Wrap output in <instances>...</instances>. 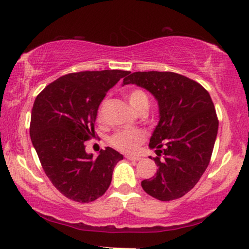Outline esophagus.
Returning <instances> with one entry per match:
<instances>
[{
	"label": "esophagus",
	"mask_w": 249,
	"mask_h": 249,
	"mask_svg": "<svg viewBox=\"0 0 249 249\" xmlns=\"http://www.w3.org/2000/svg\"><path fill=\"white\" fill-rule=\"evenodd\" d=\"M125 159L130 160V161H139V160H141L139 156H132V155H127L125 156Z\"/></svg>",
	"instance_id": "esophagus-1"
}]
</instances>
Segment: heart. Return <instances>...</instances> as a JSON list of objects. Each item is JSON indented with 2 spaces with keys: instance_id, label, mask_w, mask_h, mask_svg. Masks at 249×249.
I'll return each mask as SVG.
<instances>
[{
  "instance_id": "b5f03b06",
  "label": "heart",
  "mask_w": 249,
  "mask_h": 249,
  "mask_svg": "<svg viewBox=\"0 0 249 249\" xmlns=\"http://www.w3.org/2000/svg\"><path fill=\"white\" fill-rule=\"evenodd\" d=\"M125 97H127L128 103L135 111H146V108L148 107V96L142 89H139V88L130 89L125 95ZM97 118L98 120L102 119L101 110L98 111ZM144 139L145 134L141 129H125V130L115 132L110 138V144L118 151L132 153L138 148V146L144 142Z\"/></svg>"
}]
</instances>
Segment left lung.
Listing matches in <instances>:
<instances>
[{
	"label": "left lung",
	"mask_w": 249,
	"mask_h": 249,
	"mask_svg": "<svg viewBox=\"0 0 249 249\" xmlns=\"http://www.w3.org/2000/svg\"><path fill=\"white\" fill-rule=\"evenodd\" d=\"M128 84L151 91L160 108L149 141L159 169L142 180V189L163 202L178 199L195 187L211 161L219 128L212 98L197 81L170 71H138L124 78Z\"/></svg>",
	"instance_id": "8db88e82"
}]
</instances>
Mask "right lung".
Returning <instances> with one entry per match:
<instances>
[{
  "mask_svg": "<svg viewBox=\"0 0 249 249\" xmlns=\"http://www.w3.org/2000/svg\"><path fill=\"white\" fill-rule=\"evenodd\" d=\"M129 74L124 70L81 71L60 77L37 95L30 138L53 186L71 200L89 203L110 187L117 163L111 147L93 158L85 142L95 137L97 110L107 90Z\"/></svg>",
  "mask_w": 249,
  "mask_h": 249,
  "instance_id": "obj_1",
  "label": "right lung"
}]
</instances>
